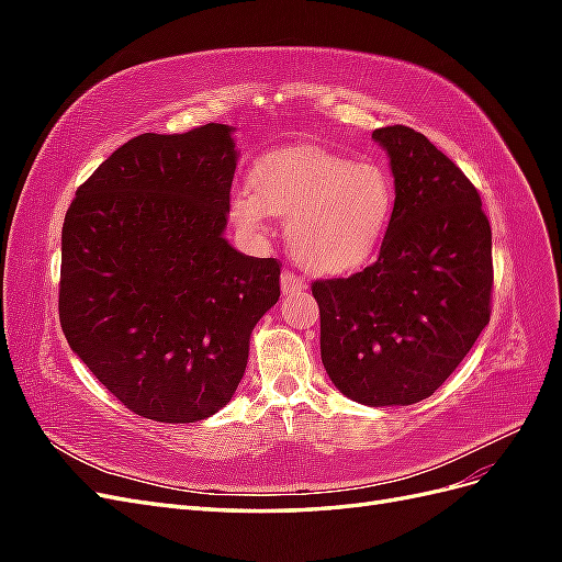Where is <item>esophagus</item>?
I'll return each mask as SVG.
<instances>
[{"label":"esophagus","mask_w":562,"mask_h":562,"mask_svg":"<svg viewBox=\"0 0 562 562\" xmlns=\"http://www.w3.org/2000/svg\"><path fill=\"white\" fill-rule=\"evenodd\" d=\"M304 288H307V283H304L297 274H293V271H283V274H281L283 295H300Z\"/></svg>","instance_id":"1"}]
</instances>
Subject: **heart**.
<instances>
[{"label": "heart", "mask_w": 562, "mask_h": 562, "mask_svg": "<svg viewBox=\"0 0 562 562\" xmlns=\"http://www.w3.org/2000/svg\"><path fill=\"white\" fill-rule=\"evenodd\" d=\"M396 184L378 161H351L314 147L265 157L250 190L229 201L232 223L248 236L269 232V215L288 220V248L312 274L339 277L366 267L394 220Z\"/></svg>", "instance_id": "b5f03b06"}]
</instances>
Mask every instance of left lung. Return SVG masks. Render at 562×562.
I'll return each mask as SVG.
<instances>
[{"label":"left lung","instance_id":"1","mask_svg":"<svg viewBox=\"0 0 562 562\" xmlns=\"http://www.w3.org/2000/svg\"><path fill=\"white\" fill-rule=\"evenodd\" d=\"M391 164L396 209L378 262L314 281L321 361L370 407L429 398L490 321L492 232L481 194L427 135L372 131Z\"/></svg>","mask_w":562,"mask_h":562}]
</instances>
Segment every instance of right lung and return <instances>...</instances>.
<instances>
[{"label":"right lung","instance_id":"1","mask_svg":"<svg viewBox=\"0 0 562 562\" xmlns=\"http://www.w3.org/2000/svg\"><path fill=\"white\" fill-rule=\"evenodd\" d=\"M232 126L143 133L100 164L63 225L67 345L135 415L187 424L239 386L250 333L281 288L274 258L225 239Z\"/></svg>","mask_w":562,"mask_h":562}]
</instances>
